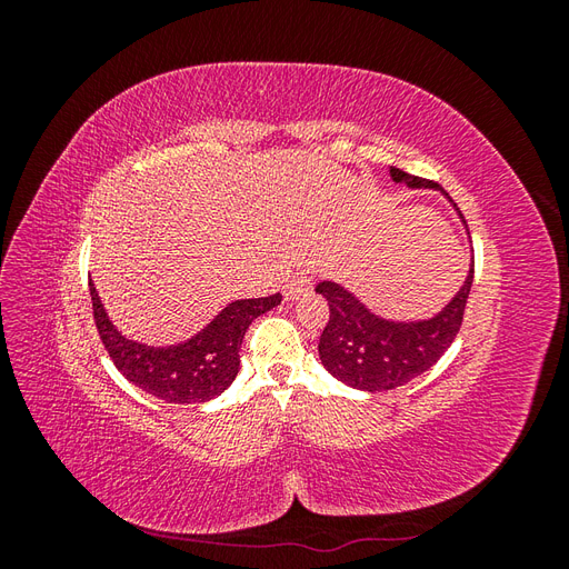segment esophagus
I'll list each match as a JSON object with an SVG mask.
<instances>
[{"label":"esophagus","instance_id":"esophagus-1","mask_svg":"<svg viewBox=\"0 0 569 569\" xmlns=\"http://www.w3.org/2000/svg\"><path fill=\"white\" fill-rule=\"evenodd\" d=\"M311 287H313L311 274L301 272V274H297V278L287 280V284H284V299H299V297L306 295V291H311Z\"/></svg>","mask_w":569,"mask_h":569}]
</instances>
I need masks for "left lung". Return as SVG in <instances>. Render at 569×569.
<instances>
[{"mask_svg":"<svg viewBox=\"0 0 569 569\" xmlns=\"http://www.w3.org/2000/svg\"><path fill=\"white\" fill-rule=\"evenodd\" d=\"M391 178L408 187H437L401 168H391ZM472 278L475 263L453 301L435 318L418 322L385 320L370 313L351 291L337 282H318L316 291L330 306V320L318 341L322 366L337 380L360 391L375 393L410 382L412 377L432 368L453 343L462 325Z\"/></svg>","mask_w":569,"mask_h":569,"instance_id":"left-lung-1","label":"left lung"}]
</instances>
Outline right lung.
<instances>
[{"label": "right lung", "instance_id": "right-lung-1", "mask_svg": "<svg viewBox=\"0 0 569 569\" xmlns=\"http://www.w3.org/2000/svg\"><path fill=\"white\" fill-rule=\"evenodd\" d=\"M90 297L99 339L113 366L128 382L166 403H203L226 391L239 372L247 327L282 301L280 295L232 301L197 337L176 347H147L116 330L92 282Z\"/></svg>", "mask_w": 569, "mask_h": 569}]
</instances>
